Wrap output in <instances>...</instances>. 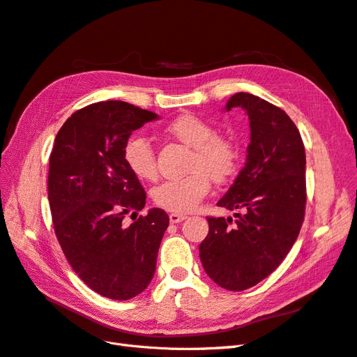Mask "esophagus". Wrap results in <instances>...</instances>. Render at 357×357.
Segmentation results:
<instances>
[{"label": "esophagus", "mask_w": 357, "mask_h": 357, "mask_svg": "<svg viewBox=\"0 0 357 357\" xmlns=\"http://www.w3.org/2000/svg\"><path fill=\"white\" fill-rule=\"evenodd\" d=\"M186 219L185 214H178V213H171L169 214V222L171 223H180Z\"/></svg>", "instance_id": "34e87169"}]
</instances>
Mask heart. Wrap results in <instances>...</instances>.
Returning <instances> with one entry per match:
<instances>
[{"mask_svg":"<svg viewBox=\"0 0 357 357\" xmlns=\"http://www.w3.org/2000/svg\"><path fill=\"white\" fill-rule=\"evenodd\" d=\"M167 132L192 147L188 176L162 181L152 190L158 207L172 213H190L208 195L211 180L225 183L238 168V149L229 138L218 135L215 128L195 114H181L168 126ZM128 168L139 180H155L158 176L155 150L144 137H132L123 149Z\"/></svg>","mask_w":357,"mask_h":357,"instance_id":"b5f03b06","label":"heart"}]
</instances>
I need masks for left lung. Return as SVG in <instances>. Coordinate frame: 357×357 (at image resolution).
<instances>
[{
	"instance_id": "obj_1",
	"label": "left lung",
	"mask_w": 357,
	"mask_h": 357,
	"mask_svg": "<svg viewBox=\"0 0 357 357\" xmlns=\"http://www.w3.org/2000/svg\"><path fill=\"white\" fill-rule=\"evenodd\" d=\"M248 116L250 144L245 165L219 199V207L243 210L232 218H207L199 245L205 273L223 289L256 286L283 262L305 214V149L291 119L256 95L238 92L225 110Z\"/></svg>"
}]
</instances>
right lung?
Wrapping results in <instances>:
<instances>
[{"mask_svg": "<svg viewBox=\"0 0 357 357\" xmlns=\"http://www.w3.org/2000/svg\"><path fill=\"white\" fill-rule=\"evenodd\" d=\"M159 116L125 101H101L67 119L49 160V204L67 261L101 296L131 299L152 282L169 218L146 205L123 149L132 131ZM126 213L136 215L125 225Z\"/></svg>", "mask_w": 357, "mask_h": 357, "instance_id": "right-lung-1", "label": "right lung"}]
</instances>
